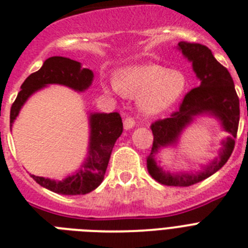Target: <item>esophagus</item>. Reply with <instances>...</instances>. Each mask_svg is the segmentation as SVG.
Here are the masks:
<instances>
[{"label":"esophagus","mask_w":248,"mask_h":248,"mask_svg":"<svg viewBox=\"0 0 248 248\" xmlns=\"http://www.w3.org/2000/svg\"><path fill=\"white\" fill-rule=\"evenodd\" d=\"M123 123H124V129H126V130H128V129H131L133 126L135 125V120H134V118H133V117L125 118Z\"/></svg>","instance_id":"obj_1"}]
</instances>
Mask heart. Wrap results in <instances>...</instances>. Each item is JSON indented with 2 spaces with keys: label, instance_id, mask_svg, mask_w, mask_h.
Instances as JSON below:
<instances>
[{
  "label": "heart",
  "instance_id": "obj_1",
  "mask_svg": "<svg viewBox=\"0 0 248 248\" xmlns=\"http://www.w3.org/2000/svg\"><path fill=\"white\" fill-rule=\"evenodd\" d=\"M186 78L181 72L163 65L131 67L123 71L115 89L129 97H139V105L146 114H157L170 108L183 95Z\"/></svg>",
  "mask_w": 248,
  "mask_h": 248
}]
</instances>
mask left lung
Instances as JSON below:
<instances>
[{
  "instance_id": "8db88e82",
  "label": "left lung",
  "mask_w": 248,
  "mask_h": 248,
  "mask_svg": "<svg viewBox=\"0 0 248 248\" xmlns=\"http://www.w3.org/2000/svg\"><path fill=\"white\" fill-rule=\"evenodd\" d=\"M179 48L192 62L196 76L200 78V87L192 88L184 97L179 109L172 111L170 117L165 119H157L150 125L154 135L153 148L149 156H146L149 174L157 183L166 186H185L194 185L205 180L212 174L222 168L229 157L231 156L235 140L237 137L238 123H240V100L236 93L233 80L221 63L216 61L211 49L200 43L183 42L179 43ZM210 112L217 116L223 123V126L230 137L224 146L220 159L214 160L202 173L199 174H179L170 175L164 173L156 165L154 155L160 146L173 143L180 131L198 113ZM248 115V111H247Z\"/></svg>"
}]
</instances>
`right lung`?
<instances>
[{
	"label": "right lung",
	"mask_w": 248,
	"mask_h": 248,
	"mask_svg": "<svg viewBox=\"0 0 248 248\" xmlns=\"http://www.w3.org/2000/svg\"><path fill=\"white\" fill-rule=\"evenodd\" d=\"M92 80L93 72L88 68L80 67V63L77 61L65 57H50L46 59L41 69L28 76L21 85V91L11 107V125L31 94L45 85L57 83L82 92L92 84ZM122 133L123 122L119 113L114 111L109 114H92L89 157L83 165V170L62 181L49 180L36 175L31 176L39 185L57 194H88L102 184L113 146Z\"/></svg>",
	"instance_id": "obj_1"
}]
</instances>
